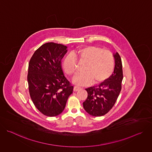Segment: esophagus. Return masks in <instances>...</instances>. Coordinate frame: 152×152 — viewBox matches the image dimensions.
<instances>
[{
    "label": "esophagus",
    "instance_id": "obj_1",
    "mask_svg": "<svg viewBox=\"0 0 152 152\" xmlns=\"http://www.w3.org/2000/svg\"><path fill=\"white\" fill-rule=\"evenodd\" d=\"M80 89H82V88L80 87V86H74V88H73V90L75 91H78V90H79Z\"/></svg>",
    "mask_w": 152,
    "mask_h": 152
}]
</instances>
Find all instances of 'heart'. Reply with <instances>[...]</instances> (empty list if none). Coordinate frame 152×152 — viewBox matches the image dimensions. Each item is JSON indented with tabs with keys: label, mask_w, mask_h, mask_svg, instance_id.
I'll return each instance as SVG.
<instances>
[{
	"label": "heart",
	"mask_w": 152,
	"mask_h": 152,
	"mask_svg": "<svg viewBox=\"0 0 152 152\" xmlns=\"http://www.w3.org/2000/svg\"><path fill=\"white\" fill-rule=\"evenodd\" d=\"M76 59L85 63L83 72L76 75L73 82L78 85H86L91 83H100L109 78L114 67L113 54L107 50L96 46H86L69 54L63 62L64 71L69 76L76 72Z\"/></svg>",
	"instance_id": "heart-1"
}]
</instances>
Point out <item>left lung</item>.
<instances>
[{"instance_id": "left-lung-1", "label": "left lung", "mask_w": 152, "mask_h": 152, "mask_svg": "<svg viewBox=\"0 0 152 152\" xmlns=\"http://www.w3.org/2000/svg\"><path fill=\"white\" fill-rule=\"evenodd\" d=\"M113 56L115 67L113 75L100 85L85 89L88 97L83 103V106L86 112L92 116L107 114L112 109L121 91L123 78L121 59L118 52Z\"/></svg>"}]
</instances>
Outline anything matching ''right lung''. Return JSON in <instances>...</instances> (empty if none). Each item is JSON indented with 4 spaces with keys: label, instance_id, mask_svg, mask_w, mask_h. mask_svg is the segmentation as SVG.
<instances>
[{
    "label": "right lung",
    "instance_id": "obj_1",
    "mask_svg": "<svg viewBox=\"0 0 152 152\" xmlns=\"http://www.w3.org/2000/svg\"><path fill=\"white\" fill-rule=\"evenodd\" d=\"M67 47L55 42L40 46L31 57L28 82L31 98L35 107L48 117H55L64 110L73 86L65 77L61 60Z\"/></svg>",
    "mask_w": 152,
    "mask_h": 152
}]
</instances>
